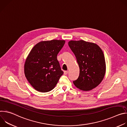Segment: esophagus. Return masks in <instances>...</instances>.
I'll return each instance as SVG.
<instances>
[{"label": "esophagus", "instance_id": "34e87169", "mask_svg": "<svg viewBox=\"0 0 127 127\" xmlns=\"http://www.w3.org/2000/svg\"><path fill=\"white\" fill-rule=\"evenodd\" d=\"M68 71H64V75H67L68 74Z\"/></svg>", "mask_w": 127, "mask_h": 127}]
</instances>
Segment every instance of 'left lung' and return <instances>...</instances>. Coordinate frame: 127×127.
Returning a JSON list of instances; mask_svg holds the SVG:
<instances>
[{
    "mask_svg": "<svg viewBox=\"0 0 127 127\" xmlns=\"http://www.w3.org/2000/svg\"><path fill=\"white\" fill-rule=\"evenodd\" d=\"M68 45L73 52L78 64L80 72L75 86L83 91H89L97 86L105 73L104 54L96 44L84 41H70Z\"/></svg>",
    "mask_w": 127,
    "mask_h": 127,
    "instance_id": "8db88e82",
    "label": "left lung"
}]
</instances>
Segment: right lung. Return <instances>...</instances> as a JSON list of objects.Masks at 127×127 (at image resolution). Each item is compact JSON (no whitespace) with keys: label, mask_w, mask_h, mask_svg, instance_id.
<instances>
[{"label":"right lung","mask_w":127,"mask_h":127,"mask_svg":"<svg viewBox=\"0 0 127 127\" xmlns=\"http://www.w3.org/2000/svg\"><path fill=\"white\" fill-rule=\"evenodd\" d=\"M65 43L64 40H57L42 41L30 52L25 64V74L37 91H51L63 75L57 56Z\"/></svg>","instance_id":"obj_1"}]
</instances>
